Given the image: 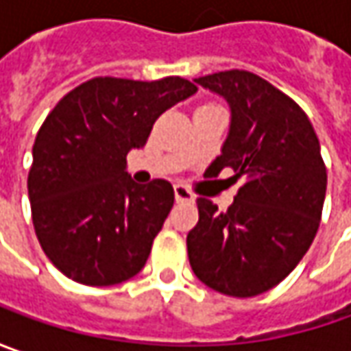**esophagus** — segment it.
<instances>
[{
    "label": "esophagus",
    "mask_w": 351,
    "mask_h": 351,
    "mask_svg": "<svg viewBox=\"0 0 351 351\" xmlns=\"http://www.w3.org/2000/svg\"><path fill=\"white\" fill-rule=\"evenodd\" d=\"M173 193H176V201L178 203H193L195 201V195L185 187V185H173Z\"/></svg>",
    "instance_id": "1"
}]
</instances>
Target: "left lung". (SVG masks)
Wrapping results in <instances>:
<instances>
[{"label":"left lung","mask_w":351,"mask_h":351,"mask_svg":"<svg viewBox=\"0 0 351 351\" xmlns=\"http://www.w3.org/2000/svg\"><path fill=\"white\" fill-rule=\"evenodd\" d=\"M193 82L230 109L221 156L205 176L232 168L244 185L226 213L197 199L189 263L210 289L256 297L289 276L315 240L326 195L320 144L303 109L260 75L230 70Z\"/></svg>","instance_id":"1"}]
</instances>
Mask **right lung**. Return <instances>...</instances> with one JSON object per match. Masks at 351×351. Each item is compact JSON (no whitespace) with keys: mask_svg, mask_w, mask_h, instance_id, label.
Returning <instances> with one entry per match:
<instances>
[{"mask_svg":"<svg viewBox=\"0 0 351 351\" xmlns=\"http://www.w3.org/2000/svg\"><path fill=\"white\" fill-rule=\"evenodd\" d=\"M195 91L178 75L93 77L47 117L27 187L38 242L64 276L105 287L144 267L173 207V187L166 180L138 185L127 154L146 144L158 117Z\"/></svg>","mask_w":351,"mask_h":351,"instance_id":"right-lung-1","label":"right lung"}]
</instances>
